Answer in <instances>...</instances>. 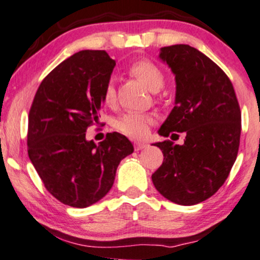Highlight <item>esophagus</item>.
Returning a JSON list of instances; mask_svg holds the SVG:
<instances>
[{"mask_svg": "<svg viewBox=\"0 0 260 260\" xmlns=\"http://www.w3.org/2000/svg\"><path fill=\"white\" fill-rule=\"evenodd\" d=\"M147 147V145H146L145 142H135L134 143V148H135V151H140V149H143Z\"/></svg>", "mask_w": 260, "mask_h": 260, "instance_id": "obj_1", "label": "esophagus"}]
</instances>
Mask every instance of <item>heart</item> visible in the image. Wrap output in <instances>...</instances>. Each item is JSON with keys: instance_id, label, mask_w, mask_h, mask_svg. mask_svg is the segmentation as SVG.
I'll list each match as a JSON object with an SVG mask.
<instances>
[{"instance_id": "1", "label": "heart", "mask_w": 260, "mask_h": 260, "mask_svg": "<svg viewBox=\"0 0 260 260\" xmlns=\"http://www.w3.org/2000/svg\"><path fill=\"white\" fill-rule=\"evenodd\" d=\"M129 73L142 81L152 92H157L166 84L163 70L151 59H139L129 66ZM103 103L112 106L115 101V87L113 79L107 81L102 93ZM153 124L151 115L143 113H125L114 121V127L119 133L131 137H142L147 133L148 127Z\"/></svg>"}]
</instances>
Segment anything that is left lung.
Masks as SVG:
<instances>
[{"label":"left lung","instance_id":"obj_1","mask_svg":"<svg viewBox=\"0 0 260 260\" xmlns=\"http://www.w3.org/2000/svg\"><path fill=\"white\" fill-rule=\"evenodd\" d=\"M159 57L175 74L176 97L158 134H172L173 139L176 133H185L186 137L182 145L169 140L154 143L164 160L152 181L167 200L193 206L224 185L236 160L240 105L229 76L202 52L188 45H173L161 47Z\"/></svg>","mask_w":260,"mask_h":260}]
</instances>
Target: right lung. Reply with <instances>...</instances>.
Listing matches in <instances>:
<instances>
[{"label":"right lung","mask_w":260,"mask_h":260,"mask_svg":"<svg viewBox=\"0 0 260 260\" xmlns=\"http://www.w3.org/2000/svg\"><path fill=\"white\" fill-rule=\"evenodd\" d=\"M115 60L106 51L85 50L58 64L34 97L27 124V154L54 198L85 208L111 190L121 159L134 152L119 133L99 145L86 140L99 123L102 93Z\"/></svg>","instance_id":"right-lung-1"}]
</instances>
